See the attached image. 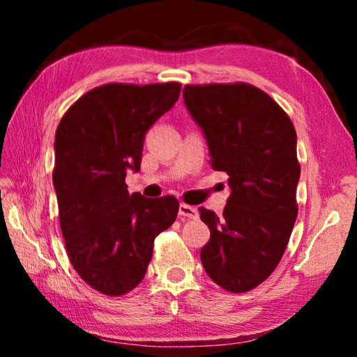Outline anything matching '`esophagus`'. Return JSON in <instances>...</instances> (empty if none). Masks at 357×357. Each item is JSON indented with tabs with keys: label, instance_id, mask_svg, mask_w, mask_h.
<instances>
[{
	"label": "esophagus",
	"instance_id": "34e87169",
	"mask_svg": "<svg viewBox=\"0 0 357 357\" xmlns=\"http://www.w3.org/2000/svg\"><path fill=\"white\" fill-rule=\"evenodd\" d=\"M179 215L181 217H187V219H198V211H197V208H193V206H189V204H185V203H181L179 204Z\"/></svg>",
	"mask_w": 357,
	"mask_h": 357
}]
</instances>
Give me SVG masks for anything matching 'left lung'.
I'll use <instances>...</instances> for the list:
<instances>
[{"instance_id":"1","label":"left lung","mask_w":357,"mask_h":357,"mask_svg":"<svg viewBox=\"0 0 357 357\" xmlns=\"http://www.w3.org/2000/svg\"><path fill=\"white\" fill-rule=\"evenodd\" d=\"M183 96L206 137L211 167L228 174L231 189L220 219L198 209L211 231L203 268L227 291L245 293L274 273L298 217L294 126L249 83L185 84Z\"/></svg>"}]
</instances>
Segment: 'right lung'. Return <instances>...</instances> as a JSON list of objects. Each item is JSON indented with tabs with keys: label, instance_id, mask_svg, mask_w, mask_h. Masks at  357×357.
<instances>
[{
	"label": "right lung",
	"instance_id": "add662e5",
	"mask_svg": "<svg viewBox=\"0 0 357 357\" xmlns=\"http://www.w3.org/2000/svg\"><path fill=\"white\" fill-rule=\"evenodd\" d=\"M181 83H108L83 94L59 121L53 185L64 245L77 274L123 296L146 274L154 239L176 220L173 195L129 193L148 129L178 100Z\"/></svg>",
	"mask_w": 357,
	"mask_h": 357
}]
</instances>
